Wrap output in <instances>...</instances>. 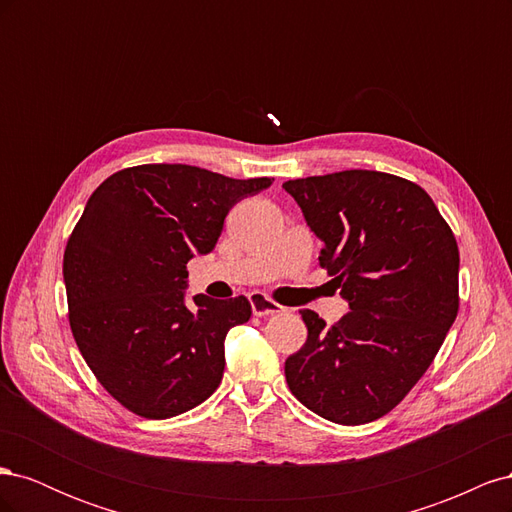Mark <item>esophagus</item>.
I'll use <instances>...</instances> for the list:
<instances>
[{
	"instance_id": "obj_1",
	"label": "esophagus",
	"mask_w": 512,
	"mask_h": 512,
	"mask_svg": "<svg viewBox=\"0 0 512 512\" xmlns=\"http://www.w3.org/2000/svg\"><path fill=\"white\" fill-rule=\"evenodd\" d=\"M250 303H252V312L256 316H273V314L284 312V307L280 303H275L273 299H269L265 292H252Z\"/></svg>"
}]
</instances>
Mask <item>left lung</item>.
Listing matches in <instances>:
<instances>
[{
    "mask_svg": "<svg viewBox=\"0 0 512 512\" xmlns=\"http://www.w3.org/2000/svg\"><path fill=\"white\" fill-rule=\"evenodd\" d=\"M284 190L350 307L331 327L301 309L307 342L286 359V382L327 421L371 423L412 391L457 318L455 235L421 185L397 175L342 170Z\"/></svg>",
    "mask_w": 512,
    "mask_h": 512,
    "instance_id": "1",
    "label": "left lung"
}]
</instances>
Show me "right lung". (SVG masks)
I'll return each mask as SVG.
<instances>
[{"mask_svg":"<svg viewBox=\"0 0 512 512\" xmlns=\"http://www.w3.org/2000/svg\"><path fill=\"white\" fill-rule=\"evenodd\" d=\"M271 183L141 164L89 196L64 252L68 320L85 363L123 408L158 421L220 386L226 333L250 320L252 305L243 294H196L185 305V265L213 250L241 198Z\"/></svg>","mask_w":512,"mask_h":512,"instance_id":"1","label":"right lung"}]
</instances>
